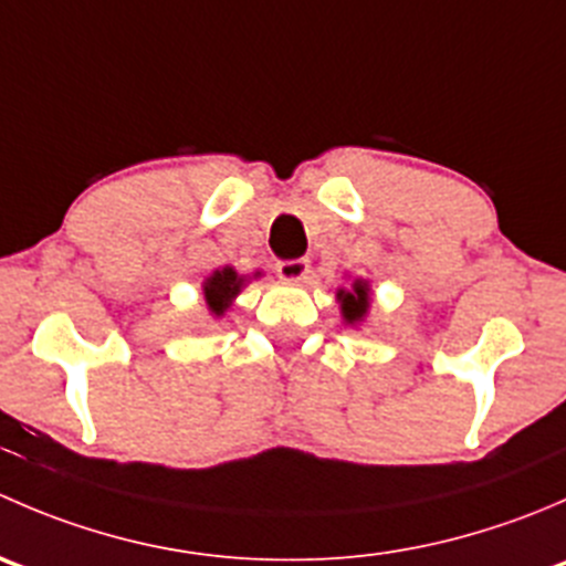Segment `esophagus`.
I'll use <instances>...</instances> for the list:
<instances>
[{
    "mask_svg": "<svg viewBox=\"0 0 566 566\" xmlns=\"http://www.w3.org/2000/svg\"><path fill=\"white\" fill-rule=\"evenodd\" d=\"M276 273L284 279V282H301L310 273V260L306 256H295V260H279Z\"/></svg>",
    "mask_w": 566,
    "mask_h": 566,
    "instance_id": "1",
    "label": "esophagus"
}]
</instances>
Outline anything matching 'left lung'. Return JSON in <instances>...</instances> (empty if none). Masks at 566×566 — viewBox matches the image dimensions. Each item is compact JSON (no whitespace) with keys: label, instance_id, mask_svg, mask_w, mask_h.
<instances>
[{"label":"left lung","instance_id":"obj_1","mask_svg":"<svg viewBox=\"0 0 566 566\" xmlns=\"http://www.w3.org/2000/svg\"><path fill=\"white\" fill-rule=\"evenodd\" d=\"M342 298V312H345V319L347 323H356V319H361L367 315V284L356 282V287H353V293H339Z\"/></svg>","mask_w":566,"mask_h":566}]
</instances>
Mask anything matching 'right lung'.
I'll return each instance as SVG.
<instances>
[{
    "label": "right lung",
    "instance_id": "1",
    "mask_svg": "<svg viewBox=\"0 0 566 566\" xmlns=\"http://www.w3.org/2000/svg\"><path fill=\"white\" fill-rule=\"evenodd\" d=\"M241 284L243 279H238V273L232 268H224V271H216L213 276L205 282V301H208L210 312L216 317L224 315L227 306L232 304L238 293H241Z\"/></svg>",
    "mask_w": 566,
    "mask_h": 566
}]
</instances>
